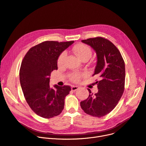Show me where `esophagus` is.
Returning a JSON list of instances; mask_svg holds the SVG:
<instances>
[{"mask_svg":"<svg viewBox=\"0 0 146 146\" xmlns=\"http://www.w3.org/2000/svg\"><path fill=\"white\" fill-rule=\"evenodd\" d=\"M78 88H79V87H78V86H75V85H73V86L71 87V90H72V91H76Z\"/></svg>","mask_w":146,"mask_h":146,"instance_id":"obj_1","label":"esophagus"}]
</instances>
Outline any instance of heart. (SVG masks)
<instances>
[{"instance_id":"heart-1","label":"heart","mask_w":146,"mask_h":146,"mask_svg":"<svg viewBox=\"0 0 146 146\" xmlns=\"http://www.w3.org/2000/svg\"><path fill=\"white\" fill-rule=\"evenodd\" d=\"M74 52L78 56L81 60H83L85 58H90L92 54L91 48L85 44H78L76 45L74 48ZM66 55V52L64 51L58 58L57 64L58 65H62L64 64V60ZM82 76V74L79 73H74L70 75V78L74 81H78L80 80Z\"/></svg>"}]
</instances>
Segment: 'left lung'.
<instances>
[{
	"instance_id": "left-lung-1",
	"label": "left lung",
	"mask_w": 146,
	"mask_h": 146,
	"mask_svg": "<svg viewBox=\"0 0 146 146\" xmlns=\"http://www.w3.org/2000/svg\"><path fill=\"white\" fill-rule=\"evenodd\" d=\"M91 46L97 56V65L92 76L99 75L97 81L98 91L94 95L88 89V97L81 102L84 112L96 117L110 113L123 96L125 85V64L120 52L109 40L102 37L81 40Z\"/></svg>"
}]
</instances>
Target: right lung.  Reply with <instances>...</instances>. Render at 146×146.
I'll use <instances>...</instances> for the list:
<instances>
[{
  "label": "right lung",
  "mask_w": 146,
  "mask_h": 146,
  "mask_svg": "<svg viewBox=\"0 0 146 146\" xmlns=\"http://www.w3.org/2000/svg\"><path fill=\"white\" fill-rule=\"evenodd\" d=\"M74 41H45L32 47L24 56L19 71L21 88L34 113L45 118L61 113L69 85L50 87V74L58 70V58Z\"/></svg>",
  "instance_id": "obj_1"
}]
</instances>
